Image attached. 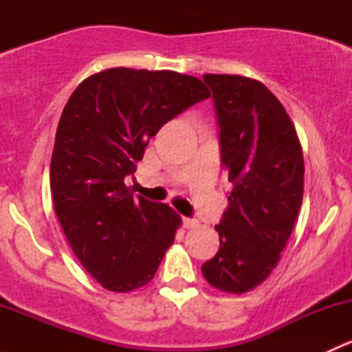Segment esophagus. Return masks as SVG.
<instances>
[{"instance_id":"esophagus-1","label":"esophagus","mask_w":352,"mask_h":352,"mask_svg":"<svg viewBox=\"0 0 352 352\" xmlns=\"http://www.w3.org/2000/svg\"><path fill=\"white\" fill-rule=\"evenodd\" d=\"M182 223H184V228H196L197 226V221L196 219H190V218H182Z\"/></svg>"}]
</instances>
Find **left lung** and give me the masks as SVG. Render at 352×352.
Returning <instances> with one entry per match:
<instances>
[{"label": "left lung", "mask_w": 352, "mask_h": 352, "mask_svg": "<svg viewBox=\"0 0 352 352\" xmlns=\"http://www.w3.org/2000/svg\"><path fill=\"white\" fill-rule=\"evenodd\" d=\"M204 81L233 189L214 226L219 250L201 271L216 289L242 294L269 278L289 240L303 201V151L293 120L264 83L240 74H204Z\"/></svg>", "instance_id": "1"}]
</instances>
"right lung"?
Returning a JSON list of instances; mask_svg holds the SVG:
<instances>
[{"mask_svg": "<svg viewBox=\"0 0 352 352\" xmlns=\"http://www.w3.org/2000/svg\"><path fill=\"white\" fill-rule=\"evenodd\" d=\"M196 76L110 67L71 94L51 158L54 211L69 247L105 289L127 293L153 279L182 219L134 197L124 179L163 124L209 97Z\"/></svg>", "mask_w": 352, "mask_h": 352, "instance_id": "add662e5", "label": "right lung"}]
</instances>
